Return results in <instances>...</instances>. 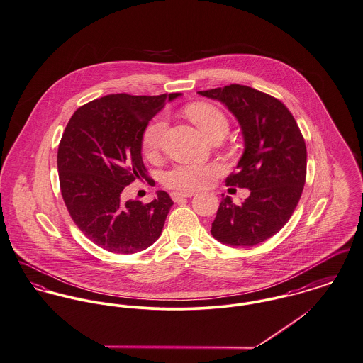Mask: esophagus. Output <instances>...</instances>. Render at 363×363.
Listing matches in <instances>:
<instances>
[{
    "mask_svg": "<svg viewBox=\"0 0 363 363\" xmlns=\"http://www.w3.org/2000/svg\"><path fill=\"white\" fill-rule=\"evenodd\" d=\"M193 196H194L193 191H186V193H173L172 198H173L174 202H179V201H182L183 198H190L193 197Z\"/></svg>",
    "mask_w": 363,
    "mask_h": 363,
    "instance_id": "esophagus-1",
    "label": "esophagus"
}]
</instances>
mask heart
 Wrapping results in <instances>:
<instances>
[{
    "label": "heart",
    "mask_w": 363,
    "mask_h": 363,
    "mask_svg": "<svg viewBox=\"0 0 363 363\" xmlns=\"http://www.w3.org/2000/svg\"><path fill=\"white\" fill-rule=\"evenodd\" d=\"M186 113L208 138L218 133L226 134L229 130V122L226 116L222 113V111L211 104H191L190 106H187ZM166 126L167 122L165 116L162 115L147 125L141 138V145L145 155L152 157L161 150L164 144ZM219 172L220 166L212 164H182L166 172L164 183L167 187L174 190L193 191L208 186Z\"/></svg>",
    "instance_id": "obj_1"
}]
</instances>
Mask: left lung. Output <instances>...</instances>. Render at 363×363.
Instances as JSON below:
<instances>
[{
  "instance_id": "8db88e82",
  "label": "left lung",
  "mask_w": 363,
  "mask_h": 363,
  "mask_svg": "<svg viewBox=\"0 0 363 363\" xmlns=\"http://www.w3.org/2000/svg\"><path fill=\"white\" fill-rule=\"evenodd\" d=\"M220 101L235 116L244 137L237 172L226 179L231 187L248 189L240 205L222 198L212 235L231 247L264 242L289 222L306 177V147L286 105L248 86L230 84L198 91Z\"/></svg>"
}]
</instances>
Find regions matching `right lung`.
<instances>
[{"mask_svg": "<svg viewBox=\"0 0 363 363\" xmlns=\"http://www.w3.org/2000/svg\"><path fill=\"white\" fill-rule=\"evenodd\" d=\"M180 93L111 94L80 106L58 147L61 193L76 226L101 248L134 254L161 235L173 205L165 191L148 203L125 201L122 191L147 177L141 138L148 122Z\"/></svg>", "mask_w": 363, "mask_h": 363, "instance_id": "1", "label": "right lung"}]
</instances>
